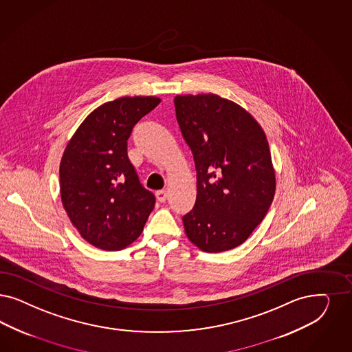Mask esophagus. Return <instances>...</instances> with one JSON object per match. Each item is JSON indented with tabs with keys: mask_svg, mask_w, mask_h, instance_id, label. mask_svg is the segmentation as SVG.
I'll list each match as a JSON object with an SVG mask.
<instances>
[{
	"mask_svg": "<svg viewBox=\"0 0 352 352\" xmlns=\"http://www.w3.org/2000/svg\"><path fill=\"white\" fill-rule=\"evenodd\" d=\"M156 196H157L158 201L164 203V201L166 200V197H168V191H165V190H160V191L156 192Z\"/></svg>",
	"mask_w": 352,
	"mask_h": 352,
	"instance_id": "1",
	"label": "esophagus"
}]
</instances>
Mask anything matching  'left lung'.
<instances>
[{"mask_svg": "<svg viewBox=\"0 0 352 352\" xmlns=\"http://www.w3.org/2000/svg\"><path fill=\"white\" fill-rule=\"evenodd\" d=\"M174 105L196 169L184 230L204 252L229 251L247 241L274 197L267 136L251 114L217 95L177 96Z\"/></svg>", "mask_w": 352, "mask_h": 352, "instance_id": "1", "label": "left lung"}]
</instances>
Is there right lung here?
I'll return each mask as SVG.
<instances>
[{
  "label": "right lung",
  "instance_id": "add662e5",
  "mask_svg": "<svg viewBox=\"0 0 352 352\" xmlns=\"http://www.w3.org/2000/svg\"><path fill=\"white\" fill-rule=\"evenodd\" d=\"M153 96L120 97L94 110L74 133L60 165L61 199L85 241L120 251L139 238L156 197L127 156L133 126L160 104Z\"/></svg>",
  "mask_w": 352,
  "mask_h": 352
}]
</instances>
